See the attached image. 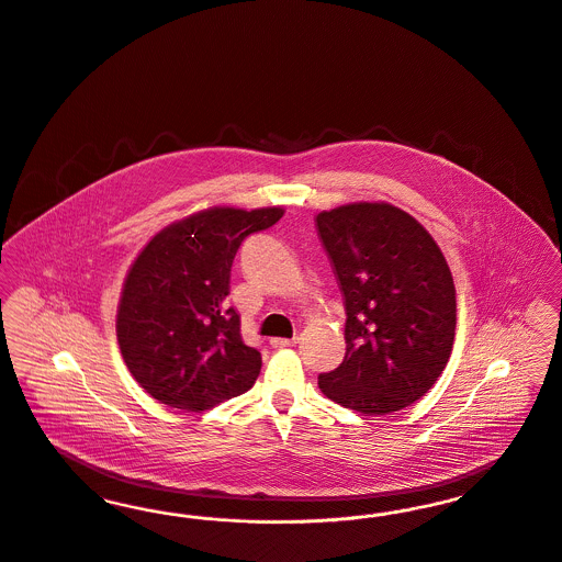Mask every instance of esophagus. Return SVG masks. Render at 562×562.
Wrapping results in <instances>:
<instances>
[{
    "mask_svg": "<svg viewBox=\"0 0 562 562\" xmlns=\"http://www.w3.org/2000/svg\"><path fill=\"white\" fill-rule=\"evenodd\" d=\"M295 342H297V336L294 338H270L272 349H288V347H294Z\"/></svg>",
    "mask_w": 562,
    "mask_h": 562,
    "instance_id": "obj_1",
    "label": "esophagus"
}]
</instances>
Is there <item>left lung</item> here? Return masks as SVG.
I'll list each match as a JSON object with an SVG mask.
<instances>
[{"label": "left lung", "instance_id": "left-lung-1", "mask_svg": "<svg viewBox=\"0 0 562 562\" xmlns=\"http://www.w3.org/2000/svg\"><path fill=\"white\" fill-rule=\"evenodd\" d=\"M317 231L347 311V353L319 374V389L355 413H397L448 363L457 327L450 268L413 215L389 203L322 211Z\"/></svg>", "mask_w": 562, "mask_h": 562}]
</instances>
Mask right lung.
<instances>
[{
    "label": "right lung",
    "mask_w": 562,
    "mask_h": 562,
    "mask_svg": "<svg viewBox=\"0 0 562 562\" xmlns=\"http://www.w3.org/2000/svg\"><path fill=\"white\" fill-rule=\"evenodd\" d=\"M283 217V209L213 207L160 231L126 274L119 304L120 351L154 400L201 413L249 391L262 355L240 338L228 306L238 247Z\"/></svg>",
    "instance_id": "right-lung-1"
}]
</instances>
